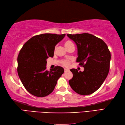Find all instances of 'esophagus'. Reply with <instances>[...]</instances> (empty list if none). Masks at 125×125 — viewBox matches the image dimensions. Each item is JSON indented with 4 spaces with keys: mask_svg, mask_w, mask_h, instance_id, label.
Segmentation results:
<instances>
[{
    "mask_svg": "<svg viewBox=\"0 0 125 125\" xmlns=\"http://www.w3.org/2000/svg\"><path fill=\"white\" fill-rule=\"evenodd\" d=\"M69 71V69H66V68H64V72H67V71Z\"/></svg>",
    "mask_w": 125,
    "mask_h": 125,
    "instance_id": "34e87169",
    "label": "esophagus"
}]
</instances>
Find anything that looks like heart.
Instances as JSON below:
<instances>
[{"instance_id": "heart-1", "label": "heart", "mask_w": 125, "mask_h": 125, "mask_svg": "<svg viewBox=\"0 0 125 125\" xmlns=\"http://www.w3.org/2000/svg\"><path fill=\"white\" fill-rule=\"evenodd\" d=\"M72 44H73L72 42H71L70 41H66L65 43V47H66V48H67L68 47H69ZM69 63H70V61L69 60H64L62 61V64L64 66H66V67L68 66L69 64Z\"/></svg>"}]
</instances>
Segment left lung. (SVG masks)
<instances>
[{
    "mask_svg": "<svg viewBox=\"0 0 125 125\" xmlns=\"http://www.w3.org/2000/svg\"><path fill=\"white\" fill-rule=\"evenodd\" d=\"M67 36L77 47L76 62L84 68L78 71L71 69L73 77L69 81L74 91L81 95L92 94L99 88L109 72L111 53L102 39L89 33L70 34Z\"/></svg>",
    "mask_w": 125,
    "mask_h": 125,
    "instance_id": "obj_1",
    "label": "left lung"
}]
</instances>
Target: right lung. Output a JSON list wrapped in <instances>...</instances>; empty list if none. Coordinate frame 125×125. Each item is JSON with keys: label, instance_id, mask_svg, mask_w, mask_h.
<instances>
[{"label": "right lung", "instance_id": "obj_1", "mask_svg": "<svg viewBox=\"0 0 125 125\" xmlns=\"http://www.w3.org/2000/svg\"><path fill=\"white\" fill-rule=\"evenodd\" d=\"M65 34H42L34 36L23 45L18 56V73L25 89L35 96L46 97L53 91L64 73L60 66L46 70L47 59L54 56L55 47Z\"/></svg>", "mask_w": 125, "mask_h": 125}]
</instances>
